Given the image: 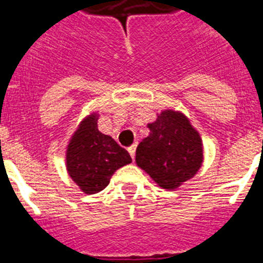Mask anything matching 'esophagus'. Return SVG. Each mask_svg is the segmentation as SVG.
Returning <instances> with one entry per match:
<instances>
[{
	"mask_svg": "<svg viewBox=\"0 0 263 263\" xmlns=\"http://www.w3.org/2000/svg\"><path fill=\"white\" fill-rule=\"evenodd\" d=\"M136 148H137V143H133V145L127 148V152H129V154L132 155V158H133V159H134V157H136Z\"/></svg>",
	"mask_w": 263,
	"mask_h": 263,
	"instance_id": "34e87169",
	"label": "esophagus"
}]
</instances>
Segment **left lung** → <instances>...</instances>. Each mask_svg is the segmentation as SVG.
<instances>
[{
  "label": "left lung",
  "instance_id": "8db88e82",
  "mask_svg": "<svg viewBox=\"0 0 263 263\" xmlns=\"http://www.w3.org/2000/svg\"><path fill=\"white\" fill-rule=\"evenodd\" d=\"M147 127L150 134L137 147V166L159 187L176 190L203 164L200 134L183 113L173 109L160 111Z\"/></svg>",
  "mask_w": 263,
  "mask_h": 263
}]
</instances>
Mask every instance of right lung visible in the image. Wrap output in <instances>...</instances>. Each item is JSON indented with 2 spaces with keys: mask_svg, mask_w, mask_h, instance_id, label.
<instances>
[{
  "mask_svg": "<svg viewBox=\"0 0 263 263\" xmlns=\"http://www.w3.org/2000/svg\"><path fill=\"white\" fill-rule=\"evenodd\" d=\"M97 120L99 115L92 113L81 121L66 153L68 175L87 195L103 191L111 175L132 162L124 147L97 129Z\"/></svg>",
  "mask_w": 263,
  "mask_h": 263,
  "instance_id": "add662e5",
  "label": "right lung"
}]
</instances>
